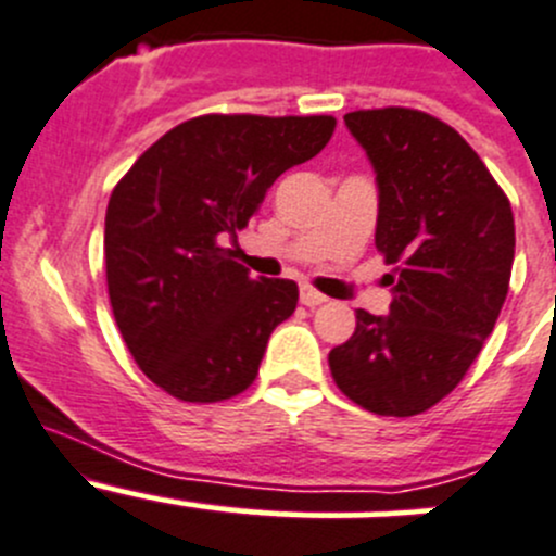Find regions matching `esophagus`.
Masks as SVG:
<instances>
[{"label":"esophagus","mask_w":556,"mask_h":556,"mask_svg":"<svg viewBox=\"0 0 556 556\" xmlns=\"http://www.w3.org/2000/svg\"><path fill=\"white\" fill-rule=\"evenodd\" d=\"M300 302H302V305H307V307H316V305H321V302H327V296L318 294V291L311 289V286H302Z\"/></svg>","instance_id":"esophagus-1"}]
</instances>
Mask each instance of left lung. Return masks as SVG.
I'll return each instance as SVG.
<instances>
[{
  "label": "left lung",
  "instance_id": "obj_1",
  "mask_svg": "<svg viewBox=\"0 0 556 556\" xmlns=\"http://www.w3.org/2000/svg\"><path fill=\"white\" fill-rule=\"evenodd\" d=\"M378 186L376 249L394 265L387 316L356 311L329 351L340 392L378 416L446 397L492 334L514 267V213L459 131L408 108L345 115Z\"/></svg>",
  "mask_w": 556,
  "mask_h": 556
}]
</instances>
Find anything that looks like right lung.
Returning a JSON list of instances; mask_svg holds the SVG:
<instances>
[{
	"label": "right lung",
	"mask_w": 556,
	"mask_h": 556,
	"mask_svg": "<svg viewBox=\"0 0 556 556\" xmlns=\"http://www.w3.org/2000/svg\"><path fill=\"white\" fill-rule=\"evenodd\" d=\"M329 115H200L159 137L113 189L104 267L115 324L140 370L184 403L251 387L296 283L254 278L224 240L267 189L329 142Z\"/></svg>",
	"instance_id": "right-lung-1"
}]
</instances>
